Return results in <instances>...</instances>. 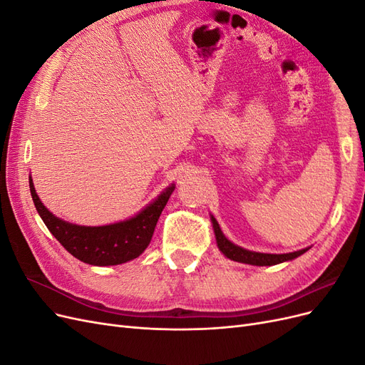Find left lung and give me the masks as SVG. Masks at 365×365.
<instances>
[{"instance_id":"1","label":"left lung","mask_w":365,"mask_h":365,"mask_svg":"<svg viewBox=\"0 0 365 365\" xmlns=\"http://www.w3.org/2000/svg\"><path fill=\"white\" fill-rule=\"evenodd\" d=\"M212 224L215 230V236L217 242V248L222 251L224 256H227L230 260L240 262V263H248V264H256V267H271V264H277L282 262L292 260L298 256H302L309 248L294 251V252H286V254H267V252H254L248 251L242 247L235 245L233 242H230L217 224V220L212 216Z\"/></svg>"}]
</instances>
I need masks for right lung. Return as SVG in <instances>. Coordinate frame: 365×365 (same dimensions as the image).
<instances>
[{"mask_svg": "<svg viewBox=\"0 0 365 365\" xmlns=\"http://www.w3.org/2000/svg\"><path fill=\"white\" fill-rule=\"evenodd\" d=\"M29 184L33 202L50 233L76 259L94 267H109V264H120L137 259L150 244L158 217L175 190L172 184L152 204L123 222L103 227H83L65 222L48 212V208L36 195L31 176Z\"/></svg>", "mask_w": 365, "mask_h": 365, "instance_id": "1", "label": "right lung"}]
</instances>
